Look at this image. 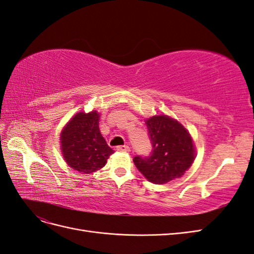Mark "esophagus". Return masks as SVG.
Segmentation results:
<instances>
[{
    "label": "esophagus",
    "instance_id": "esophagus-1",
    "mask_svg": "<svg viewBox=\"0 0 254 254\" xmlns=\"http://www.w3.org/2000/svg\"><path fill=\"white\" fill-rule=\"evenodd\" d=\"M116 149L120 150V152H129V150H130L129 146H127V145H120V146L116 147Z\"/></svg>",
    "mask_w": 254,
    "mask_h": 254
}]
</instances>
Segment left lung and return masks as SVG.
I'll return each mask as SVG.
<instances>
[{"label":"left lung","instance_id":"1","mask_svg":"<svg viewBox=\"0 0 254 254\" xmlns=\"http://www.w3.org/2000/svg\"><path fill=\"white\" fill-rule=\"evenodd\" d=\"M145 124L152 152L135 156L136 169L154 184H167L181 177L194 160V146L190 134L182 124L167 115L148 119Z\"/></svg>","mask_w":254,"mask_h":254}]
</instances>
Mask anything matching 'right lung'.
<instances>
[{"label":"right lung","instance_id":"right-lung-1","mask_svg":"<svg viewBox=\"0 0 254 254\" xmlns=\"http://www.w3.org/2000/svg\"><path fill=\"white\" fill-rule=\"evenodd\" d=\"M99 114L80 112L73 116L61 134V145L68 166L83 174L105 167L113 153L99 131Z\"/></svg>","mask_w":254,"mask_h":254}]
</instances>
